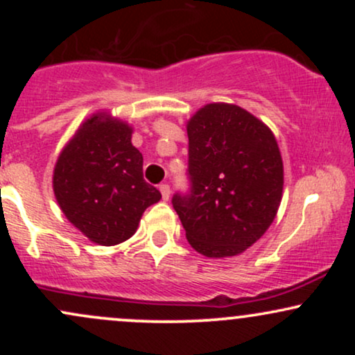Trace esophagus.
Listing matches in <instances>:
<instances>
[{"instance_id": "obj_1", "label": "esophagus", "mask_w": 355, "mask_h": 355, "mask_svg": "<svg viewBox=\"0 0 355 355\" xmlns=\"http://www.w3.org/2000/svg\"><path fill=\"white\" fill-rule=\"evenodd\" d=\"M158 189H160L162 198H164V200H168V198H170V185H166V183H162Z\"/></svg>"}]
</instances>
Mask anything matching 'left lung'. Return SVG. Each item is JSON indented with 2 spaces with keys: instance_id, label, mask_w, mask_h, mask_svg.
Here are the masks:
<instances>
[{
  "instance_id": "obj_1",
  "label": "left lung",
  "mask_w": 355,
  "mask_h": 355,
  "mask_svg": "<svg viewBox=\"0 0 355 355\" xmlns=\"http://www.w3.org/2000/svg\"><path fill=\"white\" fill-rule=\"evenodd\" d=\"M189 193L173 209L187 240L210 259L234 257L266 234L284 190V164L272 130L247 110L209 103L187 123Z\"/></svg>"
}]
</instances>
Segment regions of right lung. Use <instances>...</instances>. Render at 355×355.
<instances>
[{
    "mask_svg": "<svg viewBox=\"0 0 355 355\" xmlns=\"http://www.w3.org/2000/svg\"><path fill=\"white\" fill-rule=\"evenodd\" d=\"M132 133L125 121L95 113L64 145L53 170L61 211L98 245L128 240L144 211L162 198L144 180V157L132 145Z\"/></svg>",
    "mask_w": 355,
    "mask_h": 355,
    "instance_id": "right-lung-1",
    "label": "right lung"
}]
</instances>
